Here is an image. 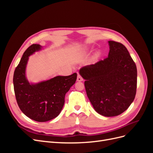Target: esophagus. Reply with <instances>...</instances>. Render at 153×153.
I'll use <instances>...</instances> for the list:
<instances>
[{"instance_id": "34e87169", "label": "esophagus", "mask_w": 153, "mask_h": 153, "mask_svg": "<svg viewBox=\"0 0 153 153\" xmlns=\"http://www.w3.org/2000/svg\"><path fill=\"white\" fill-rule=\"evenodd\" d=\"M84 80V79H83V78L80 75H78V76H77V81L78 82H82Z\"/></svg>"}]
</instances>
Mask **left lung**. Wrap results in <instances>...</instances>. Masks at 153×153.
Returning <instances> with one entry per match:
<instances>
[{
    "instance_id": "left-lung-1",
    "label": "left lung",
    "mask_w": 153,
    "mask_h": 153,
    "mask_svg": "<svg viewBox=\"0 0 153 153\" xmlns=\"http://www.w3.org/2000/svg\"><path fill=\"white\" fill-rule=\"evenodd\" d=\"M108 57L82 67L80 75L85 80L86 93L99 114L117 116L127 110L137 90L136 64L124 46L108 41Z\"/></svg>"
}]
</instances>
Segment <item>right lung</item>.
<instances>
[{"instance_id":"right-lung-1","label":"right lung","mask_w":153,"mask_h":153,"mask_svg":"<svg viewBox=\"0 0 153 153\" xmlns=\"http://www.w3.org/2000/svg\"><path fill=\"white\" fill-rule=\"evenodd\" d=\"M39 44L27 48L16 68L13 76L17 103L26 116L38 122H46L57 117L65 102V95L75 84L77 74L57 76L38 83H30L26 76L29 56L42 49Z\"/></svg>"}]
</instances>
